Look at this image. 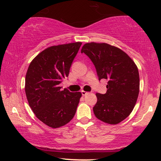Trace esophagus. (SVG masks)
<instances>
[{
  "mask_svg": "<svg viewBox=\"0 0 161 161\" xmlns=\"http://www.w3.org/2000/svg\"><path fill=\"white\" fill-rule=\"evenodd\" d=\"M81 95H82L83 96H85V95H87L88 94V92H86V91H84V90H81Z\"/></svg>",
  "mask_w": 161,
  "mask_h": 161,
  "instance_id": "1",
  "label": "esophagus"
}]
</instances>
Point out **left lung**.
Instances as JSON below:
<instances>
[{"instance_id":"8db88e82","label":"left lung","mask_w":161,"mask_h":161,"mask_svg":"<svg viewBox=\"0 0 161 161\" xmlns=\"http://www.w3.org/2000/svg\"><path fill=\"white\" fill-rule=\"evenodd\" d=\"M90 58L98 80H108L105 94L97 93L93 112L98 119L117 124L129 116L140 91L138 69L131 58L118 47L107 43H86L81 50Z\"/></svg>"}]
</instances>
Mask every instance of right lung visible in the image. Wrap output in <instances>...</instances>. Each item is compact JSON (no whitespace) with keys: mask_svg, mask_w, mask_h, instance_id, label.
Listing matches in <instances>:
<instances>
[{"mask_svg":"<svg viewBox=\"0 0 161 161\" xmlns=\"http://www.w3.org/2000/svg\"><path fill=\"white\" fill-rule=\"evenodd\" d=\"M81 42L47 47L29 66L25 92L29 105L37 118L52 128L69 123L76 114L81 94L71 92L59 85L68 77Z\"/></svg>","mask_w":161,"mask_h":161,"instance_id":"right-lung-1","label":"right lung"}]
</instances>
